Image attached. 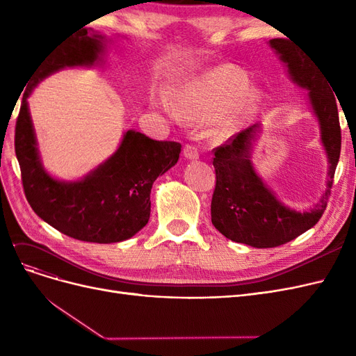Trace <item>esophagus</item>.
Instances as JSON below:
<instances>
[{
	"instance_id": "1",
	"label": "esophagus",
	"mask_w": 356,
	"mask_h": 356,
	"mask_svg": "<svg viewBox=\"0 0 356 356\" xmlns=\"http://www.w3.org/2000/svg\"><path fill=\"white\" fill-rule=\"evenodd\" d=\"M184 156L187 159H190V160L199 159V148L196 145H193V144H187L184 147Z\"/></svg>"
}]
</instances>
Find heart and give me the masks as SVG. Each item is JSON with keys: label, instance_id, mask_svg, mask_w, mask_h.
Segmentation results:
<instances>
[{"label": "heart", "instance_id": "heart-1", "mask_svg": "<svg viewBox=\"0 0 356 356\" xmlns=\"http://www.w3.org/2000/svg\"><path fill=\"white\" fill-rule=\"evenodd\" d=\"M245 75L232 67L215 70L177 92L175 113L188 122H207L232 105L243 110L250 104Z\"/></svg>", "mask_w": 356, "mask_h": 356}]
</instances>
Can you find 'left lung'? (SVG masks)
<instances>
[{"label":"left lung","mask_w":356,"mask_h":356,"mask_svg":"<svg viewBox=\"0 0 356 356\" xmlns=\"http://www.w3.org/2000/svg\"><path fill=\"white\" fill-rule=\"evenodd\" d=\"M270 46L286 63L291 77L309 89V98L319 118L322 143L330 159V179L325 195L309 212H296L284 207L263 181L257 177L248 149L257 131V124L230 136L213 148L215 190L211 202V221L225 238L254 248H275L298 238L321 220L331 195L340 148L341 129L339 122L337 99L331 84L319 68L303 51L285 38L270 40Z\"/></svg>","instance_id":"8db88e82"}]
</instances>
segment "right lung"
<instances>
[{
	"label": "right lung",
	"instance_id": "add662e5",
	"mask_svg": "<svg viewBox=\"0 0 356 356\" xmlns=\"http://www.w3.org/2000/svg\"><path fill=\"white\" fill-rule=\"evenodd\" d=\"M99 34L80 29L41 59L26 83L15 129V152L28 203L41 220L77 241L113 243L132 238L148 222L153 182L174 166L175 141H156L127 131L115 154L79 182H60L41 168L26 98L38 80L63 67L93 65L102 51Z\"/></svg>",
	"mask_w": 356,
	"mask_h": 356
}]
</instances>
